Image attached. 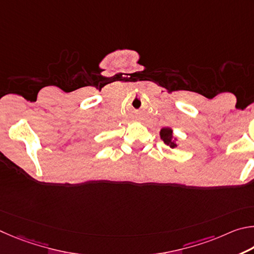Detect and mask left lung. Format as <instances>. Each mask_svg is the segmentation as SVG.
I'll list each match as a JSON object with an SVG mask.
<instances>
[{
  "label": "left lung",
  "instance_id": "obj_1",
  "mask_svg": "<svg viewBox=\"0 0 254 254\" xmlns=\"http://www.w3.org/2000/svg\"><path fill=\"white\" fill-rule=\"evenodd\" d=\"M161 137H162V139L164 140V143L170 146V147L174 148L177 146L174 143V140H173L172 129H170V128H163V129L161 130Z\"/></svg>",
  "mask_w": 254,
  "mask_h": 254
}]
</instances>
